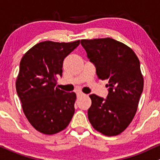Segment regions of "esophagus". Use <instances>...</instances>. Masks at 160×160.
I'll list each match as a JSON object with an SVG mask.
<instances>
[{"instance_id": "1", "label": "esophagus", "mask_w": 160, "mask_h": 160, "mask_svg": "<svg viewBox=\"0 0 160 160\" xmlns=\"http://www.w3.org/2000/svg\"><path fill=\"white\" fill-rule=\"evenodd\" d=\"M84 95L85 94H84V93H82V92H77V95H78V97H81Z\"/></svg>"}]
</instances>
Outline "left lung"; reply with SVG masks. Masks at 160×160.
I'll return each instance as SVG.
<instances>
[{
  "label": "left lung",
  "mask_w": 160,
  "mask_h": 160,
  "mask_svg": "<svg viewBox=\"0 0 160 160\" xmlns=\"http://www.w3.org/2000/svg\"><path fill=\"white\" fill-rule=\"evenodd\" d=\"M100 80H108L107 98L89 95L88 118L95 130L107 136L124 131L132 121L144 88L140 62L128 46L110 38L81 40Z\"/></svg>",
  "instance_id": "left-lung-1"
}]
</instances>
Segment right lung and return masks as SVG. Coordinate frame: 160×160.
Here are the masks:
<instances>
[{
    "mask_svg": "<svg viewBox=\"0 0 160 160\" xmlns=\"http://www.w3.org/2000/svg\"><path fill=\"white\" fill-rule=\"evenodd\" d=\"M80 42H40L22 58L16 92L25 117L40 132H59L74 116L76 94L56 87V76H62L64 59Z\"/></svg>",
    "mask_w": 160,
    "mask_h": 160,
    "instance_id": "obj_1",
    "label": "right lung"
}]
</instances>
